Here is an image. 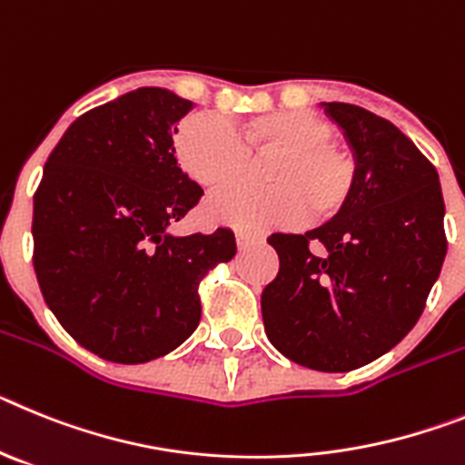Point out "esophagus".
<instances>
[{
    "mask_svg": "<svg viewBox=\"0 0 465 465\" xmlns=\"http://www.w3.org/2000/svg\"><path fill=\"white\" fill-rule=\"evenodd\" d=\"M262 241H264V238H262V236H257V233H248V232H236V243H238V248H241V250L250 248V245H257V243H262Z\"/></svg>",
    "mask_w": 465,
    "mask_h": 465,
    "instance_id": "34e87169",
    "label": "esophagus"
}]
</instances>
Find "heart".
Returning a JSON list of instances; mask_svg holds the SVG:
<instances>
[{"instance_id": "heart-1", "label": "heart", "mask_w": 465, "mask_h": 465, "mask_svg": "<svg viewBox=\"0 0 465 465\" xmlns=\"http://www.w3.org/2000/svg\"><path fill=\"white\" fill-rule=\"evenodd\" d=\"M334 128L316 114L300 110L266 112L227 121L189 114L175 131V154L192 180L220 189L248 173L250 159H273L262 173L272 187L238 184L205 203V217L217 224L266 232L339 215L351 201L358 163L344 144L332 140Z\"/></svg>"}]
</instances>
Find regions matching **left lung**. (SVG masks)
<instances>
[{
    "label": "left lung",
    "instance_id": "obj_1",
    "mask_svg": "<svg viewBox=\"0 0 465 465\" xmlns=\"http://www.w3.org/2000/svg\"><path fill=\"white\" fill-rule=\"evenodd\" d=\"M322 107L353 149L358 180L322 227L269 236L281 266L262 292V318L285 358L349 372L417 325L447 255L445 201L435 165L391 121L355 104Z\"/></svg>",
    "mask_w": 465,
    "mask_h": 465
}]
</instances>
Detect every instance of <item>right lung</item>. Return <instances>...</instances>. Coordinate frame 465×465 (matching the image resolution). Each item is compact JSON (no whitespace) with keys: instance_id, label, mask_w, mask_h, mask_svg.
<instances>
[{"instance_id":"1","label":"right lung","mask_w":465,"mask_h":465,"mask_svg":"<svg viewBox=\"0 0 465 465\" xmlns=\"http://www.w3.org/2000/svg\"><path fill=\"white\" fill-rule=\"evenodd\" d=\"M192 107L137 88L79 116L44 165L35 273L60 325L104 361L137 365L177 349L201 321V278L236 255L232 229L168 232L203 196L173 147Z\"/></svg>"}]
</instances>
